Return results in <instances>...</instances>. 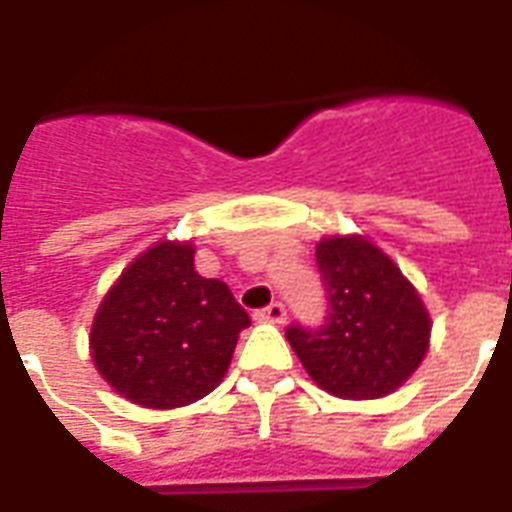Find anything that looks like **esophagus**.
I'll list each match as a JSON object with an SVG mask.
<instances>
[{"instance_id":"1","label":"esophagus","mask_w":512,"mask_h":512,"mask_svg":"<svg viewBox=\"0 0 512 512\" xmlns=\"http://www.w3.org/2000/svg\"><path fill=\"white\" fill-rule=\"evenodd\" d=\"M257 320H263V323H285V304H279V301H274V304H268L266 309H257L255 312Z\"/></svg>"}]
</instances>
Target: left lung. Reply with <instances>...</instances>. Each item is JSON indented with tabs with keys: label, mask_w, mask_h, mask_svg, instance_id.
<instances>
[{
	"label": "left lung",
	"mask_w": 512,
	"mask_h": 512,
	"mask_svg": "<svg viewBox=\"0 0 512 512\" xmlns=\"http://www.w3.org/2000/svg\"><path fill=\"white\" fill-rule=\"evenodd\" d=\"M314 257L328 314L320 328L290 325L287 342L323 391L339 399L388 396L429 350L431 320L418 290L361 236L323 238Z\"/></svg>",
	"instance_id": "1"
}]
</instances>
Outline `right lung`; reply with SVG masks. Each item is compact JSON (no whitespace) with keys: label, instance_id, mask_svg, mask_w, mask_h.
I'll use <instances>...</instances> for the list:
<instances>
[{"label":"right lung","instance_id":"obj_1","mask_svg":"<svg viewBox=\"0 0 512 512\" xmlns=\"http://www.w3.org/2000/svg\"><path fill=\"white\" fill-rule=\"evenodd\" d=\"M249 314L195 271V246L160 241L124 268L92 323V358L111 388L151 410L203 399L225 377Z\"/></svg>","mask_w":512,"mask_h":512}]
</instances>
